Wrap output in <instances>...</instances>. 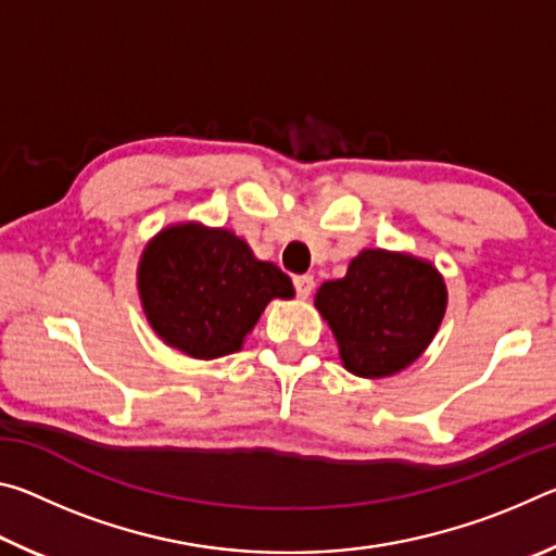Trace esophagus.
I'll list each match as a JSON object with an SVG mask.
<instances>
[{
    "instance_id": "1",
    "label": "esophagus",
    "mask_w": 556,
    "mask_h": 556,
    "mask_svg": "<svg viewBox=\"0 0 556 556\" xmlns=\"http://www.w3.org/2000/svg\"><path fill=\"white\" fill-rule=\"evenodd\" d=\"M314 287H316V281H314V277H312V275H299V277H294L296 296L306 299V296L312 294V291H314Z\"/></svg>"
}]
</instances>
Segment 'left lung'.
<instances>
[{"mask_svg": "<svg viewBox=\"0 0 556 556\" xmlns=\"http://www.w3.org/2000/svg\"><path fill=\"white\" fill-rule=\"evenodd\" d=\"M314 304L331 326L343 368L375 380L427 351L446 312V285L427 260L363 250L345 277L324 281Z\"/></svg>", "mask_w": 556, "mask_h": 556, "instance_id": "8db88e82", "label": "left lung"}]
</instances>
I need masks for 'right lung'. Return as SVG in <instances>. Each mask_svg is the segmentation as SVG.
I'll use <instances>...</instances> for the list:
<instances>
[{"instance_id": "right-lung-1", "label": "right lung", "mask_w": 556, "mask_h": 556, "mask_svg": "<svg viewBox=\"0 0 556 556\" xmlns=\"http://www.w3.org/2000/svg\"><path fill=\"white\" fill-rule=\"evenodd\" d=\"M139 299L154 333L199 361L240 351L271 299H291V279L225 228L168 225L147 244Z\"/></svg>"}]
</instances>
